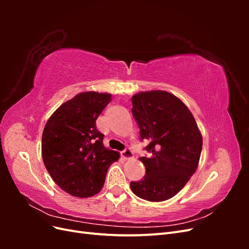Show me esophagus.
<instances>
[{
	"mask_svg": "<svg viewBox=\"0 0 249 249\" xmlns=\"http://www.w3.org/2000/svg\"><path fill=\"white\" fill-rule=\"evenodd\" d=\"M120 154H122V157L124 158V159H125V160H129V159H131V158L134 157V154H133V152H132L130 148H125Z\"/></svg>",
	"mask_w": 249,
	"mask_h": 249,
	"instance_id": "1",
	"label": "esophagus"
}]
</instances>
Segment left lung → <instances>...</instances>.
I'll list each match as a JSON object with an SVG mask.
<instances>
[{"instance_id": "obj_1", "label": "left lung", "mask_w": 249, "mask_h": 249, "mask_svg": "<svg viewBox=\"0 0 249 249\" xmlns=\"http://www.w3.org/2000/svg\"><path fill=\"white\" fill-rule=\"evenodd\" d=\"M132 113L141 140L150 156L141 157L145 176L131 182L138 197L148 201L167 200L183 189L196 171L202 137L190 110L178 97L162 90L132 96Z\"/></svg>"}]
</instances>
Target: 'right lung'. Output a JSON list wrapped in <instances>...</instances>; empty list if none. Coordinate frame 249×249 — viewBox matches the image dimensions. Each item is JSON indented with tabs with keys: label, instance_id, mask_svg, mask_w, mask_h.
Listing matches in <instances>:
<instances>
[{
	"label": "right lung",
	"instance_id": "1",
	"mask_svg": "<svg viewBox=\"0 0 249 249\" xmlns=\"http://www.w3.org/2000/svg\"><path fill=\"white\" fill-rule=\"evenodd\" d=\"M111 102L110 93L82 92L62 104L43 129L41 154L54 182L72 196L99 193L119 153L104 146L95 120Z\"/></svg>",
	"mask_w": 249,
	"mask_h": 249
}]
</instances>
